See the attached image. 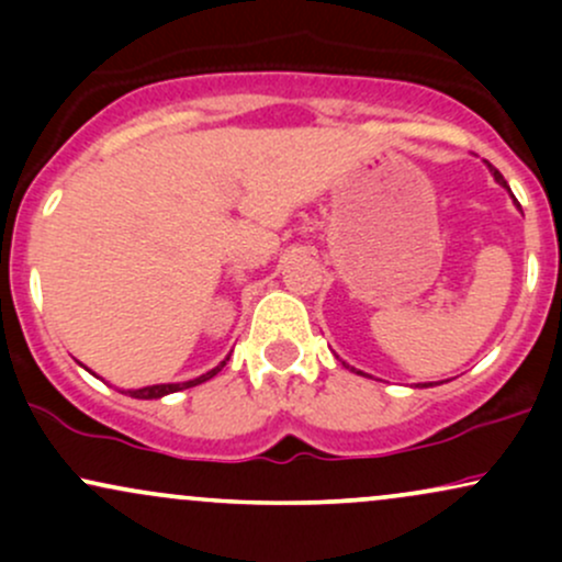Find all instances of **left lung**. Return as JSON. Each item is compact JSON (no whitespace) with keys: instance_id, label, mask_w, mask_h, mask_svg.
I'll return each mask as SVG.
<instances>
[{"instance_id":"obj_1","label":"left lung","mask_w":562,"mask_h":562,"mask_svg":"<svg viewBox=\"0 0 562 562\" xmlns=\"http://www.w3.org/2000/svg\"><path fill=\"white\" fill-rule=\"evenodd\" d=\"M488 169H492V171H494V179H496V182H499V184H505V187H507V182H505V177H502V173H499V171H496L492 164H488ZM359 375H362V372H359ZM428 385H430V383H428Z\"/></svg>"}]
</instances>
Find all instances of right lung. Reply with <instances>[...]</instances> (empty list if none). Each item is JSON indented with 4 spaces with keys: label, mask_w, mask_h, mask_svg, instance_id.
Returning a JSON list of instances; mask_svg holds the SVG:
<instances>
[{
    "label": "right lung",
    "mask_w": 562,
    "mask_h": 562,
    "mask_svg": "<svg viewBox=\"0 0 562 562\" xmlns=\"http://www.w3.org/2000/svg\"><path fill=\"white\" fill-rule=\"evenodd\" d=\"M227 364V362H222L218 367H214V370L211 372H205V375H200V378H195V380H187V383H164V385H147V389H137V391H126L128 396H134V398H160V396H166V393H173V391H184V389H192V385H198V383H205V380H211L216 375L218 370H222V367Z\"/></svg>",
    "instance_id": "1"
}]
</instances>
